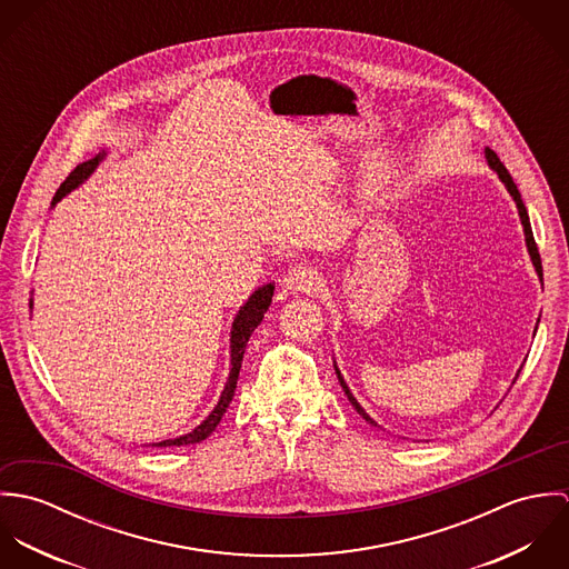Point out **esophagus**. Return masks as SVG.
<instances>
[{
  "label": "esophagus",
  "instance_id": "34e87169",
  "mask_svg": "<svg viewBox=\"0 0 569 569\" xmlns=\"http://www.w3.org/2000/svg\"><path fill=\"white\" fill-rule=\"evenodd\" d=\"M316 284H318V276H316V271H313L311 267H307V264H298V267L289 269V271L284 273V278H282V287H284L289 293H293V296H298V293H309V291L316 289Z\"/></svg>",
  "mask_w": 569,
  "mask_h": 569
}]
</instances>
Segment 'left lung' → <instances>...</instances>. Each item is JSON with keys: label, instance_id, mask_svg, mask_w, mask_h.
Wrapping results in <instances>:
<instances>
[{"label": "left lung", "instance_id": "obj_1", "mask_svg": "<svg viewBox=\"0 0 569 569\" xmlns=\"http://www.w3.org/2000/svg\"><path fill=\"white\" fill-rule=\"evenodd\" d=\"M485 156H487V162L495 172H497V177L501 179V183L506 186V190L510 192V197L515 199V203H517V212H519V219H521V226H523V237H526V247H528V253H530V260H532V264H535V271H537V276H539V280L543 282V269H541V256H539V249H537V243H535V237H532V228H530V219H528V210H526V206H523V201H521V194H519V190H517V186H515V181H512V177H510V172L506 170V166L499 162V158L495 156V151H490V149H485ZM537 330V328H535ZM332 366H335V375H337V379H339V386H341V390L346 392V397H348V401L352 403V407L357 409V413L366 420V422H370L372 427H381V425H377L375 422V418H370V413L363 409V407L359 406V401L352 397V392H350V388H348V383L343 381V377H341V372H339V368H337V363L332 361ZM521 372V370H519ZM519 372H517V377H519ZM517 377L512 379V383L517 381Z\"/></svg>", "mask_w": 569, "mask_h": 569}]
</instances>
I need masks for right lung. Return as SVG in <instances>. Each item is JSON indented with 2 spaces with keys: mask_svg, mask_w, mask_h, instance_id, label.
I'll return each instance as SVG.
<instances>
[{
  "mask_svg": "<svg viewBox=\"0 0 569 569\" xmlns=\"http://www.w3.org/2000/svg\"><path fill=\"white\" fill-rule=\"evenodd\" d=\"M104 158H107V151H100L96 158L79 163V166L70 172V177L61 183V188L57 190V194H54V199H52V208H54L66 194H70L72 190H77L81 183H84V181L91 177V172L98 168V163L102 162ZM273 289H276L273 282H267V284H262V287H258V289L247 298V302L239 309V313H237V318H234V322H232V330H230V366H232V368H230V377H228V381H226V388H223V392H221V397H219V403L208 413V418H206L201 425H197L190 433H183V436H179V438H168V440H162V442H153V447H183V445H197V442L206 440V438L217 429V425L221 422L226 409L232 403V397H234V390H237V381H239V372H241V363H243L244 346H247L251 332L256 330V326L262 322V318H264V313H267V309H269V305H271ZM30 309H32V300H30Z\"/></svg>",
  "mask_w": 569,
  "mask_h": 569,
  "instance_id": "right-lung-1",
  "label": "right lung"
}]
</instances>
